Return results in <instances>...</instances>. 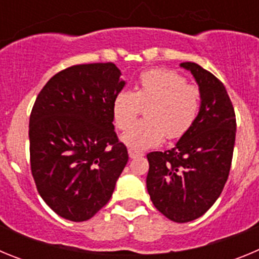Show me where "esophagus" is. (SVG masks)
I'll use <instances>...</instances> for the list:
<instances>
[{"label": "esophagus", "instance_id": "obj_1", "mask_svg": "<svg viewBox=\"0 0 259 259\" xmlns=\"http://www.w3.org/2000/svg\"><path fill=\"white\" fill-rule=\"evenodd\" d=\"M128 155H130V158H136V157H140V155H143V152H140V150H136V149H128Z\"/></svg>", "mask_w": 259, "mask_h": 259}]
</instances>
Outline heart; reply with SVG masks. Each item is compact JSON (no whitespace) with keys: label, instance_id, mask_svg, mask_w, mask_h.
<instances>
[{"label":"heart","instance_id":"heart-1","mask_svg":"<svg viewBox=\"0 0 259 259\" xmlns=\"http://www.w3.org/2000/svg\"><path fill=\"white\" fill-rule=\"evenodd\" d=\"M145 107L146 118L125 132L122 141L132 149H148L180 139L194 124L201 107L200 89L174 71L157 68L140 75L136 91H120L111 105L114 123L125 131Z\"/></svg>","mask_w":259,"mask_h":259}]
</instances>
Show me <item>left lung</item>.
Returning a JSON list of instances; mask_svg holds the SVG:
<instances>
[{
    "label": "left lung",
    "mask_w": 259,
    "mask_h": 259,
    "mask_svg": "<svg viewBox=\"0 0 259 259\" xmlns=\"http://www.w3.org/2000/svg\"><path fill=\"white\" fill-rule=\"evenodd\" d=\"M180 66L197 81L200 113L172 149L146 155V188L158 211L187 223L205 214L223 191L232 162L236 116L221 80L193 62Z\"/></svg>",
    "instance_id": "obj_1"
}]
</instances>
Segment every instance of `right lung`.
<instances>
[{"label":"right lung","mask_w":259,"mask_h":259,"mask_svg":"<svg viewBox=\"0 0 259 259\" xmlns=\"http://www.w3.org/2000/svg\"><path fill=\"white\" fill-rule=\"evenodd\" d=\"M114 63L71 66L56 74L29 116L36 188L71 222L88 221L109 202L128 162L113 124V100L125 85Z\"/></svg>","instance_id":"1"}]
</instances>
